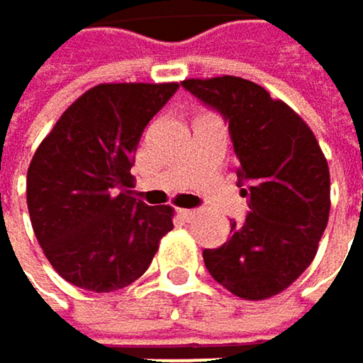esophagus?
Returning a JSON list of instances; mask_svg holds the SVG:
<instances>
[{
	"label": "esophagus",
	"mask_w": 363,
	"mask_h": 363,
	"mask_svg": "<svg viewBox=\"0 0 363 363\" xmlns=\"http://www.w3.org/2000/svg\"><path fill=\"white\" fill-rule=\"evenodd\" d=\"M178 215L183 217L185 221H191V219H196L198 211H191V208H183V211H178Z\"/></svg>",
	"instance_id": "esophagus-1"
}]
</instances>
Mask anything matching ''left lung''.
I'll use <instances>...</instances> for the list:
<instances>
[{
  "label": "left lung",
  "mask_w": 363,
  "mask_h": 363,
  "mask_svg": "<svg viewBox=\"0 0 363 363\" xmlns=\"http://www.w3.org/2000/svg\"><path fill=\"white\" fill-rule=\"evenodd\" d=\"M183 86L228 123L249 200L245 223L204 251L211 277L245 300L285 291L315 259L330 217V167L311 127L281 99L238 76L189 78Z\"/></svg>",
  "instance_id": "8db88e82"
}]
</instances>
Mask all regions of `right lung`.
<instances>
[{"label":"right lung","instance_id":"right-lung-1","mask_svg":"<svg viewBox=\"0 0 363 363\" xmlns=\"http://www.w3.org/2000/svg\"><path fill=\"white\" fill-rule=\"evenodd\" d=\"M176 82L97 84L82 93L38 146L27 169V208L50 266L95 294L131 285L174 228L169 206L131 198L144 127Z\"/></svg>","mask_w":363,"mask_h":363}]
</instances>
